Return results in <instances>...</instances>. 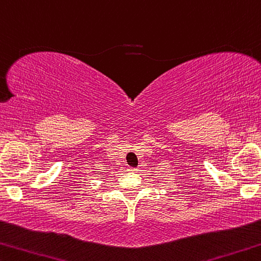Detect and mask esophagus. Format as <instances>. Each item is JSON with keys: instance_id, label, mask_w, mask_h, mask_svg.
I'll return each instance as SVG.
<instances>
[{"instance_id": "esophagus-1", "label": "esophagus", "mask_w": 261, "mask_h": 261, "mask_svg": "<svg viewBox=\"0 0 261 261\" xmlns=\"http://www.w3.org/2000/svg\"><path fill=\"white\" fill-rule=\"evenodd\" d=\"M128 171H132V172H136V171H138V168H128Z\"/></svg>"}]
</instances>
